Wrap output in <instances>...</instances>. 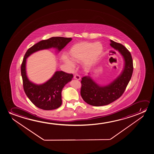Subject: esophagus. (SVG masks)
<instances>
[{
    "label": "esophagus",
    "mask_w": 154,
    "mask_h": 154,
    "mask_svg": "<svg viewBox=\"0 0 154 154\" xmlns=\"http://www.w3.org/2000/svg\"><path fill=\"white\" fill-rule=\"evenodd\" d=\"M74 78L75 79H76V80H80V77L78 74H75V75H74Z\"/></svg>",
    "instance_id": "esophagus-1"
}]
</instances>
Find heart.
I'll return each mask as SVG.
<instances>
[{"instance_id": "b5f03b06", "label": "heart", "mask_w": 154, "mask_h": 154, "mask_svg": "<svg viewBox=\"0 0 154 154\" xmlns=\"http://www.w3.org/2000/svg\"><path fill=\"white\" fill-rule=\"evenodd\" d=\"M103 53V47L100 42H82L74 45L69 51L70 58L63 56L62 60L70 67H75V63L82 61V66L86 68L93 66Z\"/></svg>"}]
</instances>
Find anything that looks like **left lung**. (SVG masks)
<instances>
[{
    "instance_id": "obj_1",
    "label": "left lung",
    "mask_w": 154,
    "mask_h": 154,
    "mask_svg": "<svg viewBox=\"0 0 154 154\" xmlns=\"http://www.w3.org/2000/svg\"><path fill=\"white\" fill-rule=\"evenodd\" d=\"M110 41V45L122 56L124 65L120 75L107 85H99L89 75L82 77L80 94L86 103L94 106L107 105L121 97L133 74V59L131 53L122 45L113 40Z\"/></svg>"
}]
</instances>
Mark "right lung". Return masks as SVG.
Listing matches in <instances>:
<instances>
[{
	"label": "right lung",
	"instance_id": "obj_1",
	"mask_svg": "<svg viewBox=\"0 0 154 154\" xmlns=\"http://www.w3.org/2000/svg\"><path fill=\"white\" fill-rule=\"evenodd\" d=\"M72 40V38L53 37L34 45L26 53L21 66L23 89L30 101L39 108L48 110L59 108L62 103V90L66 85L72 80L73 75L57 71L46 82L36 84L28 78L26 72L27 58L38 51L51 48L56 49L58 53Z\"/></svg>",
	"mask_w": 154,
	"mask_h": 154
}]
</instances>
